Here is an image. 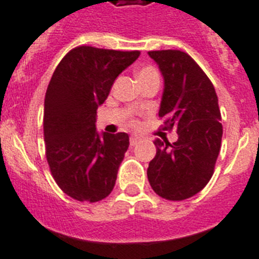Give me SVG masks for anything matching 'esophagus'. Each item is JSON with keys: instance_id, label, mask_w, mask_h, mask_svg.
Here are the masks:
<instances>
[{"instance_id": "obj_1", "label": "esophagus", "mask_w": 259, "mask_h": 259, "mask_svg": "<svg viewBox=\"0 0 259 259\" xmlns=\"http://www.w3.org/2000/svg\"><path fill=\"white\" fill-rule=\"evenodd\" d=\"M141 141V137H137V136H132L130 137V146H136L137 143Z\"/></svg>"}]
</instances>
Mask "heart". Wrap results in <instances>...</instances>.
<instances>
[{
	"label": "heart",
	"mask_w": 259,
	"mask_h": 259,
	"mask_svg": "<svg viewBox=\"0 0 259 259\" xmlns=\"http://www.w3.org/2000/svg\"><path fill=\"white\" fill-rule=\"evenodd\" d=\"M158 73L154 71L151 67H143L138 71V80H143V79H147V77H151V76H155ZM132 125H136V121H130Z\"/></svg>",
	"instance_id": "obj_1"
}]
</instances>
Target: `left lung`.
<instances>
[{
  "label": "left lung",
  "instance_id": "left-lung-1",
  "mask_svg": "<svg viewBox=\"0 0 259 259\" xmlns=\"http://www.w3.org/2000/svg\"><path fill=\"white\" fill-rule=\"evenodd\" d=\"M164 77L159 117L163 129H175L178 141L156 138V155L147 179L156 195L179 201L203 190L214 172L223 125L216 91L208 76L187 52L149 51Z\"/></svg>",
  "mask_w": 259,
  "mask_h": 259
}]
</instances>
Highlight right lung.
<instances>
[{"label": "right lung", "instance_id": "add662e5", "mask_svg": "<svg viewBox=\"0 0 259 259\" xmlns=\"http://www.w3.org/2000/svg\"><path fill=\"white\" fill-rule=\"evenodd\" d=\"M140 54L79 46L52 73L43 116L46 158L60 190L77 201H100L116 184L129 136H99L96 113L117 76Z\"/></svg>", "mask_w": 259, "mask_h": 259}]
</instances>
